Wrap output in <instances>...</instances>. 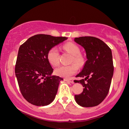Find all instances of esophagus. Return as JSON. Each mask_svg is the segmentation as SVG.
<instances>
[{
  "label": "esophagus",
  "mask_w": 129,
  "mask_h": 129,
  "mask_svg": "<svg viewBox=\"0 0 129 129\" xmlns=\"http://www.w3.org/2000/svg\"><path fill=\"white\" fill-rule=\"evenodd\" d=\"M64 81H67V82H70V83H72V84H73V83H74L73 80L72 79H64Z\"/></svg>",
  "instance_id": "34e87169"
}]
</instances>
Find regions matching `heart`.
<instances>
[{"instance_id": "b5f03b06", "label": "heart", "mask_w": 129, "mask_h": 129, "mask_svg": "<svg viewBox=\"0 0 129 129\" xmlns=\"http://www.w3.org/2000/svg\"><path fill=\"white\" fill-rule=\"evenodd\" d=\"M64 51L72 55L71 62L76 63L78 66H81L84 63V59L80 54L81 51L78 45L72 42H68L62 46ZM59 51L56 47H52L48 50L47 54V58L50 64L53 67H56L59 63ZM78 70V66L73 63L70 66H62L59 67L54 70V73L57 76L62 78H69L76 73Z\"/></svg>"}]
</instances>
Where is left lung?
Returning a JSON list of instances; mask_svg holds the SVG:
<instances>
[{"label":"left lung","mask_w":129,"mask_h":129,"mask_svg":"<svg viewBox=\"0 0 129 129\" xmlns=\"http://www.w3.org/2000/svg\"><path fill=\"white\" fill-rule=\"evenodd\" d=\"M74 41L85 49L87 59L82 70L76 76L84 79L74 81L84 87L81 94L75 96V101L82 107H94L103 101L110 89L114 70L112 51L94 37H79Z\"/></svg>","instance_id":"1"}]
</instances>
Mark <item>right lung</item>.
<instances>
[{
  "instance_id": "add662e5",
  "label": "right lung",
  "mask_w": 129,
  "mask_h": 129,
  "mask_svg": "<svg viewBox=\"0 0 129 129\" xmlns=\"http://www.w3.org/2000/svg\"><path fill=\"white\" fill-rule=\"evenodd\" d=\"M67 39L66 37L36 35L19 47L15 73L22 96L33 105L45 106L53 101L59 84L63 79L51 75L53 69L48 62V50Z\"/></svg>"
}]
</instances>
